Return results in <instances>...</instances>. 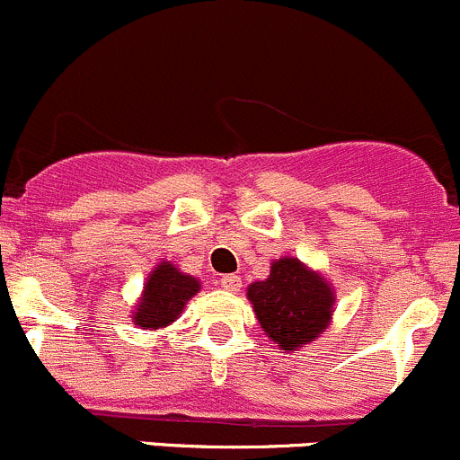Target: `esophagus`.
<instances>
[{
  "instance_id": "obj_1",
  "label": "esophagus",
  "mask_w": 460,
  "mask_h": 460,
  "mask_svg": "<svg viewBox=\"0 0 460 460\" xmlns=\"http://www.w3.org/2000/svg\"><path fill=\"white\" fill-rule=\"evenodd\" d=\"M221 286H224L226 290H239L241 288V277L239 275H224L221 277Z\"/></svg>"
}]
</instances>
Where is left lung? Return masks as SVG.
Listing matches in <instances>:
<instances>
[{
    "label": "left lung",
    "mask_w": 460,
    "mask_h": 460,
    "mask_svg": "<svg viewBox=\"0 0 460 460\" xmlns=\"http://www.w3.org/2000/svg\"><path fill=\"white\" fill-rule=\"evenodd\" d=\"M248 299L261 329L284 351L313 342L333 315V290L293 257L272 263L266 281L250 284Z\"/></svg>",
    "instance_id": "1"
}]
</instances>
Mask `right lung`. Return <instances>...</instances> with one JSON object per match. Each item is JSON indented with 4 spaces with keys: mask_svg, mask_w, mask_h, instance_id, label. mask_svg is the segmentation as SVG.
<instances>
[{
    "mask_svg": "<svg viewBox=\"0 0 460 460\" xmlns=\"http://www.w3.org/2000/svg\"><path fill=\"white\" fill-rule=\"evenodd\" d=\"M197 290L199 279L183 275L170 261H163L145 284L134 322L143 329H161V326L172 324L181 315L185 302L197 295Z\"/></svg>",
    "mask_w": 460,
    "mask_h": 460,
    "instance_id": "obj_1",
    "label": "right lung"
}]
</instances>
